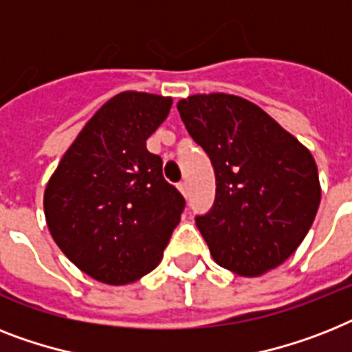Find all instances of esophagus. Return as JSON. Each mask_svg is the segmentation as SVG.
Returning a JSON list of instances; mask_svg holds the SVG:
<instances>
[{
	"instance_id": "esophagus-1",
	"label": "esophagus",
	"mask_w": 352,
	"mask_h": 352,
	"mask_svg": "<svg viewBox=\"0 0 352 352\" xmlns=\"http://www.w3.org/2000/svg\"><path fill=\"white\" fill-rule=\"evenodd\" d=\"M179 190H181V193L184 197L190 195V188H188V182H186V181H182L181 184H179Z\"/></svg>"
}]
</instances>
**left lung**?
I'll return each mask as SVG.
<instances>
[{"label": "left lung", "mask_w": 352, "mask_h": 352, "mask_svg": "<svg viewBox=\"0 0 352 352\" xmlns=\"http://www.w3.org/2000/svg\"><path fill=\"white\" fill-rule=\"evenodd\" d=\"M177 110L215 170V201L195 217L211 256L245 276L282 264L318 211V170L309 150L242 97L191 96Z\"/></svg>", "instance_id": "8db88e82"}]
</instances>
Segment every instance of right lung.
<instances>
[{"label":"right lung","instance_id":"1","mask_svg":"<svg viewBox=\"0 0 352 352\" xmlns=\"http://www.w3.org/2000/svg\"><path fill=\"white\" fill-rule=\"evenodd\" d=\"M170 97L122 92L104 102L63 155L45 190L52 239L81 271L110 285L135 282L161 262L186 208L146 139Z\"/></svg>","mask_w":352,"mask_h":352}]
</instances>
